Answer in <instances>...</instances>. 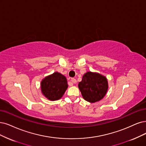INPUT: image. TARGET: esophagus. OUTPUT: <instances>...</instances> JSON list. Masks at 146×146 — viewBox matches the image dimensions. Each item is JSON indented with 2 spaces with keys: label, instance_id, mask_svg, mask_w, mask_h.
<instances>
[{
  "label": "esophagus",
  "instance_id": "1",
  "mask_svg": "<svg viewBox=\"0 0 146 146\" xmlns=\"http://www.w3.org/2000/svg\"><path fill=\"white\" fill-rule=\"evenodd\" d=\"M71 81H72L73 84H76V82H77L76 79H74V78H72V79H71Z\"/></svg>",
  "mask_w": 146,
  "mask_h": 146
}]
</instances>
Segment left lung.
I'll return each mask as SVG.
<instances>
[{"instance_id":"obj_1","label":"left lung","mask_w":146,"mask_h":146,"mask_svg":"<svg viewBox=\"0 0 146 146\" xmlns=\"http://www.w3.org/2000/svg\"><path fill=\"white\" fill-rule=\"evenodd\" d=\"M84 100L95 103L103 99L108 90L107 78L99 73L87 72L82 76L78 84Z\"/></svg>"}]
</instances>
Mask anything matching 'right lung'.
Instances as JSON below:
<instances>
[{
  "label": "right lung",
  "instance_id": "add662e5",
  "mask_svg": "<svg viewBox=\"0 0 146 146\" xmlns=\"http://www.w3.org/2000/svg\"><path fill=\"white\" fill-rule=\"evenodd\" d=\"M42 94L51 101L60 99L68 88L66 76L57 72L48 75L40 83Z\"/></svg>",
  "mask_w": 146,
  "mask_h": 146
}]
</instances>
